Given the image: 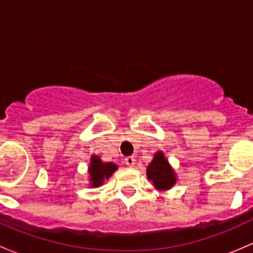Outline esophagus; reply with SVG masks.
I'll use <instances>...</instances> for the list:
<instances>
[{
    "instance_id": "34e87169",
    "label": "esophagus",
    "mask_w": 253,
    "mask_h": 253,
    "mask_svg": "<svg viewBox=\"0 0 253 253\" xmlns=\"http://www.w3.org/2000/svg\"><path fill=\"white\" fill-rule=\"evenodd\" d=\"M125 163H126L127 167H133V165L136 164V160H134L133 157H127L126 159H125Z\"/></svg>"
}]
</instances>
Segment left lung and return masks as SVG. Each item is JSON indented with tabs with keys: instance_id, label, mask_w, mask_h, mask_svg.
Instances as JSON below:
<instances>
[{
	"instance_id": "1",
	"label": "left lung",
	"mask_w": 253,
	"mask_h": 253,
	"mask_svg": "<svg viewBox=\"0 0 253 253\" xmlns=\"http://www.w3.org/2000/svg\"><path fill=\"white\" fill-rule=\"evenodd\" d=\"M147 176L159 190H168L172 187L176 181L174 171L162 152L157 153L153 162L148 165Z\"/></svg>"
}]
</instances>
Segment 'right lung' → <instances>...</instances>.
<instances>
[{"label": "right lung", "mask_w": 253, "mask_h": 253, "mask_svg": "<svg viewBox=\"0 0 253 253\" xmlns=\"http://www.w3.org/2000/svg\"><path fill=\"white\" fill-rule=\"evenodd\" d=\"M116 169L117 167L115 164H111V163H103L96 155L91 157L90 168H89L91 186H93V187L100 186L101 183L104 182V180L110 177V175Z\"/></svg>", "instance_id": "add662e5"}]
</instances>
